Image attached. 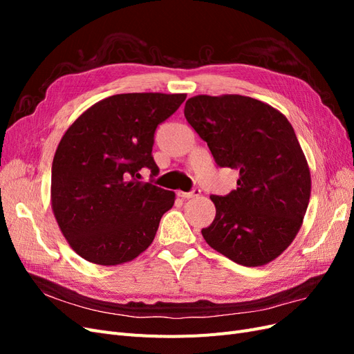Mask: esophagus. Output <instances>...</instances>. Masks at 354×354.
I'll list each match as a JSON object with an SVG mask.
<instances>
[{
    "label": "esophagus",
    "instance_id": "1",
    "mask_svg": "<svg viewBox=\"0 0 354 354\" xmlns=\"http://www.w3.org/2000/svg\"><path fill=\"white\" fill-rule=\"evenodd\" d=\"M201 195V190L199 189H194L192 192H183V190H178L177 192V196L181 199H190V198H198Z\"/></svg>",
    "mask_w": 354,
    "mask_h": 354
}]
</instances>
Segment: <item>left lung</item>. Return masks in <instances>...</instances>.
I'll return each instance as SVG.
<instances>
[{
	"label": "left lung",
	"mask_w": 354,
	"mask_h": 354,
	"mask_svg": "<svg viewBox=\"0 0 354 354\" xmlns=\"http://www.w3.org/2000/svg\"><path fill=\"white\" fill-rule=\"evenodd\" d=\"M185 116L217 165L239 169L236 190L211 196L216 218L203 239L246 267L273 261L301 229L312 192L292 125L273 106L239 94L195 95Z\"/></svg>",
	"instance_id": "left-lung-1"
}]
</instances>
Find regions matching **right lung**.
<instances>
[{
	"instance_id": "obj_1",
	"label": "right lung",
	"mask_w": 354,
	"mask_h": 354,
	"mask_svg": "<svg viewBox=\"0 0 354 354\" xmlns=\"http://www.w3.org/2000/svg\"><path fill=\"white\" fill-rule=\"evenodd\" d=\"M185 99L186 94H115L82 112L63 134L51 167V209L84 260L124 264L153 242L176 194L138 178L142 168L158 174L156 127Z\"/></svg>"
}]
</instances>
